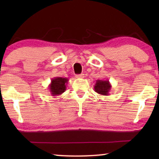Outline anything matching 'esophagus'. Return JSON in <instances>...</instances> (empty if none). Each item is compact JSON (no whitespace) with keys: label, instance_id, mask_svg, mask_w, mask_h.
<instances>
[{"label":"esophagus","instance_id":"34e87169","mask_svg":"<svg viewBox=\"0 0 159 159\" xmlns=\"http://www.w3.org/2000/svg\"><path fill=\"white\" fill-rule=\"evenodd\" d=\"M84 74H80V75H76V78H84Z\"/></svg>","mask_w":159,"mask_h":159}]
</instances>
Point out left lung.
<instances>
[{
	"label": "left lung",
	"instance_id": "left-lung-1",
	"mask_svg": "<svg viewBox=\"0 0 159 159\" xmlns=\"http://www.w3.org/2000/svg\"><path fill=\"white\" fill-rule=\"evenodd\" d=\"M111 89V84L109 82V80H97L94 85L95 91L100 95H110Z\"/></svg>",
	"mask_w": 159,
	"mask_h": 159
}]
</instances>
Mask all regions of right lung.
<instances>
[{
    "mask_svg": "<svg viewBox=\"0 0 159 159\" xmlns=\"http://www.w3.org/2000/svg\"><path fill=\"white\" fill-rule=\"evenodd\" d=\"M69 79L64 77H56L51 79V84L48 88L52 96L61 95L66 90V84H68Z\"/></svg>",
    "mask_w": 159,
    "mask_h": 159,
    "instance_id": "obj_1",
    "label": "right lung"
}]
</instances>
